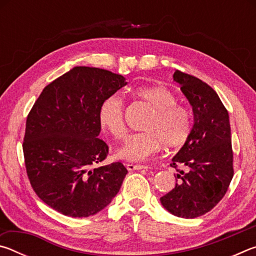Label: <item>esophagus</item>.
Listing matches in <instances>:
<instances>
[{
  "mask_svg": "<svg viewBox=\"0 0 256 256\" xmlns=\"http://www.w3.org/2000/svg\"><path fill=\"white\" fill-rule=\"evenodd\" d=\"M126 168L128 170H146L148 166L144 164H126Z\"/></svg>",
  "mask_w": 256,
  "mask_h": 256,
  "instance_id": "34e87169",
  "label": "esophagus"
}]
</instances>
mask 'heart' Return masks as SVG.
<instances>
[{"label":"heart","instance_id":"heart-1","mask_svg":"<svg viewBox=\"0 0 256 256\" xmlns=\"http://www.w3.org/2000/svg\"><path fill=\"white\" fill-rule=\"evenodd\" d=\"M132 96L144 102L152 110L142 128L144 132L128 138L118 152L120 158L130 162H142L164 148L178 149L188 141L193 128L190 108L177 102L175 92L162 84L138 86ZM99 124L112 138L123 140L128 128L124 120V102L116 96L106 98L98 110Z\"/></svg>","mask_w":256,"mask_h":256}]
</instances>
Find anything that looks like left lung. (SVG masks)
<instances>
[{
  "label": "left lung",
  "instance_id": "8db88e82",
  "mask_svg": "<svg viewBox=\"0 0 256 256\" xmlns=\"http://www.w3.org/2000/svg\"><path fill=\"white\" fill-rule=\"evenodd\" d=\"M174 80L192 105L194 125L188 141L170 164L180 172L177 183L160 201L172 214L196 218L218 204L232 180L230 125L226 107L209 84L180 70ZM180 166L186 170H180Z\"/></svg>",
  "mask_w": 256,
  "mask_h": 256
}]
</instances>
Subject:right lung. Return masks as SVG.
<instances>
[{
	"mask_svg": "<svg viewBox=\"0 0 256 256\" xmlns=\"http://www.w3.org/2000/svg\"><path fill=\"white\" fill-rule=\"evenodd\" d=\"M126 84L98 68L76 66L42 89L30 110L22 144L34 192L68 216L96 214L118 193L128 170L122 162L97 167L108 156L98 136V110Z\"/></svg>",
	"mask_w": 256,
	"mask_h": 256,
	"instance_id": "1",
	"label": "right lung"
}]
</instances>
